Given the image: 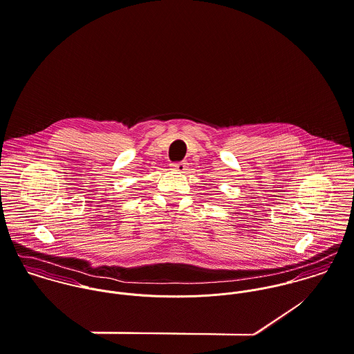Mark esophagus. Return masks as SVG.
I'll return each instance as SVG.
<instances>
[{"mask_svg": "<svg viewBox=\"0 0 354 354\" xmlns=\"http://www.w3.org/2000/svg\"><path fill=\"white\" fill-rule=\"evenodd\" d=\"M172 169L179 171V172H185L187 169V162L186 161H178V162H172Z\"/></svg>", "mask_w": 354, "mask_h": 354, "instance_id": "34e87169", "label": "esophagus"}]
</instances>
